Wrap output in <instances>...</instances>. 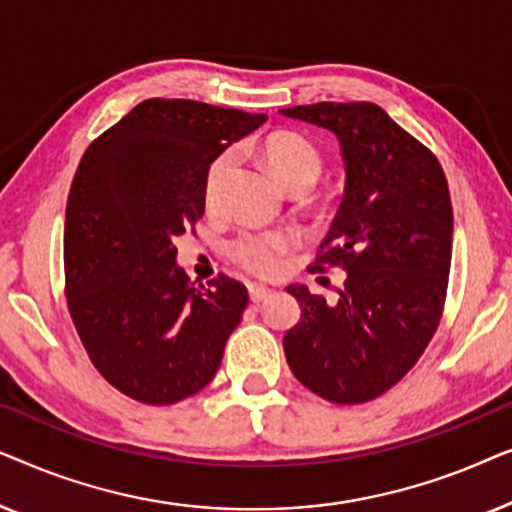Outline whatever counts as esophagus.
Listing matches in <instances>:
<instances>
[{"label":"esophagus","instance_id":"obj_1","mask_svg":"<svg viewBox=\"0 0 512 512\" xmlns=\"http://www.w3.org/2000/svg\"><path fill=\"white\" fill-rule=\"evenodd\" d=\"M270 289L265 284H249V298H251V303H263L265 298L270 296Z\"/></svg>","mask_w":512,"mask_h":512}]
</instances>
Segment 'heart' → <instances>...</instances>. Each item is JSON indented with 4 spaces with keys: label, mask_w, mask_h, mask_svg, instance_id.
I'll use <instances>...</instances> for the list:
<instances>
[{
    "label": "heart",
    "mask_w": 512,
    "mask_h": 512,
    "mask_svg": "<svg viewBox=\"0 0 512 512\" xmlns=\"http://www.w3.org/2000/svg\"><path fill=\"white\" fill-rule=\"evenodd\" d=\"M261 151L270 172L289 193H307L317 184L321 170H324V160H321L317 146L296 132H272L270 137H265ZM230 163H233L230 151L219 153L209 163L205 174L207 207H214L219 200L221 184L230 170ZM293 244H296V237L289 230H261V233H242L233 240L228 251L240 268L254 272V275H270L277 270L279 258L293 249Z\"/></svg>",
    "instance_id": "obj_1"
}]
</instances>
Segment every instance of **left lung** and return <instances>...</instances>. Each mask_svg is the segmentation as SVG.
<instances>
[{
	"label": "left lung",
	"mask_w": 512,
	"mask_h": 512,
	"mask_svg": "<svg viewBox=\"0 0 512 512\" xmlns=\"http://www.w3.org/2000/svg\"><path fill=\"white\" fill-rule=\"evenodd\" d=\"M284 116L331 130L345 160V195L312 272L338 268L326 303L289 291L300 319L284 354L300 384L331 403L373 401L401 382L443 317L452 261V202L438 158L373 102H319Z\"/></svg>",
	"instance_id": "left-lung-1"
}]
</instances>
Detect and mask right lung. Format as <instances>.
I'll list each match as a JSON object with an SVG mask.
<instances>
[{"mask_svg":"<svg viewBox=\"0 0 512 512\" xmlns=\"http://www.w3.org/2000/svg\"><path fill=\"white\" fill-rule=\"evenodd\" d=\"M265 114L195 100L139 102L83 153L67 198L65 296L104 380L172 405L214 380L249 303L228 275L195 286L174 237L205 214V174Z\"/></svg>","mask_w":512,"mask_h":512,"instance_id":"1","label":"right lung"}]
</instances>
